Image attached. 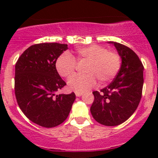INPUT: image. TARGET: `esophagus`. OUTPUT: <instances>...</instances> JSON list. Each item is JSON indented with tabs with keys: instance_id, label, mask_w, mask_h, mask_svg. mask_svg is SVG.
I'll return each mask as SVG.
<instances>
[{
	"instance_id": "esophagus-1",
	"label": "esophagus",
	"mask_w": 158,
	"mask_h": 158,
	"mask_svg": "<svg viewBox=\"0 0 158 158\" xmlns=\"http://www.w3.org/2000/svg\"><path fill=\"white\" fill-rule=\"evenodd\" d=\"M75 93H76V95L77 97H79V96H81V95H82V92H75Z\"/></svg>"
}]
</instances>
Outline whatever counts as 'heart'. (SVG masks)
<instances>
[{"label":"heart","mask_w":158,"mask_h":158,"mask_svg":"<svg viewBox=\"0 0 158 158\" xmlns=\"http://www.w3.org/2000/svg\"><path fill=\"white\" fill-rule=\"evenodd\" d=\"M76 60L79 63H88V65L85 69L87 74L76 75L68 81L69 89L75 92H83L93 88L97 79L101 84L109 83L117 76L122 66L118 52L96 44L78 49ZM77 62L73 55L66 52L58 57L56 68L60 76L69 78L76 73Z\"/></svg>","instance_id":"obj_1"}]
</instances>
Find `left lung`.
Listing matches in <instances>:
<instances>
[{
	"label": "left lung",
	"mask_w": 158,
	"mask_h": 158,
	"mask_svg": "<svg viewBox=\"0 0 158 158\" xmlns=\"http://www.w3.org/2000/svg\"><path fill=\"white\" fill-rule=\"evenodd\" d=\"M114 44L122 58V66L114 80L100 92H93L90 108L96 122L116 126L128 120L138 108L142 95L144 66L136 53L126 46Z\"/></svg>",
	"instance_id": "8db88e82"
}]
</instances>
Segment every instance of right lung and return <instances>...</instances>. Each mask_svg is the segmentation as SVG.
I'll use <instances>...</instances> for the list:
<instances>
[{"mask_svg":"<svg viewBox=\"0 0 158 158\" xmlns=\"http://www.w3.org/2000/svg\"><path fill=\"white\" fill-rule=\"evenodd\" d=\"M67 49V44L58 43L34 44L16 63L14 89L17 104L29 120L44 128L63 123L76 99L74 92L55 95L66 85L57 72L56 62Z\"/></svg>","mask_w":158,"mask_h":158,"instance_id":"1","label":"right lung"}]
</instances>
